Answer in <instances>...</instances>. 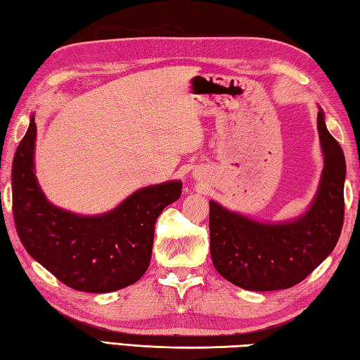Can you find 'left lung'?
<instances>
[{
	"label": "left lung",
	"mask_w": 360,
	"mask_h": 360,
	"mask_svg": "<svg viewBox=\"0 0 360 360\" xmlns=\"http://www.w3.org/2000/svg\"><path fill=\"white\" fill-rule=\"evenodd\" d=\"M324 172L314 203L297 221L260 224L210 202L211 259L238 288L255 292L289 289L303 281L337 246L345 219L346 162L341 146L318 112Z\"/></svg>",
	"instance_id": "1"
}]
</instances>
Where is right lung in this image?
Masks as SVG:
<instances>
[{"label": "right lung", "instance_id": "add662e5", "mask_svg": "<svg viewBox=\"0 0 360 360\" xmlns=\"http://www.w3.org/2000/svg\"><path fill=\"white\" fill-rule=\"evenodd\" d=\"M34 139L32 117L12 162V212L23 248L71 289L105 294L136 283L149 266L157 217L181 197V182L141 188L106 214H71L41 192Z\"/></svg>", "mask_w": 360, "mask_h": 360}]
</instances>
